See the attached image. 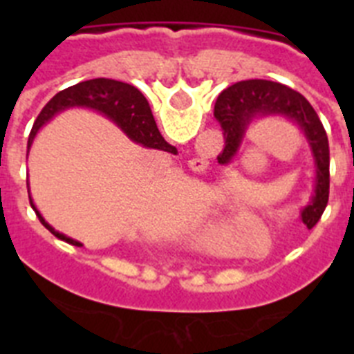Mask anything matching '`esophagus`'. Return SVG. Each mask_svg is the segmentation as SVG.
<instances>
[{
	"instance_id": "esophagus-1",
	"label": "esophagus",
	"mask_w": 354,
	"mask_h": 354,
	"mask_svg": "<svg viewBox=\"0 0 354 354\" xmlns=\"http://www.w3.org/2000/svg\"><path fill=\"white\" fill-rule=\"evenodd\" d=\"M189 165H192V168H193V170H196V171H204L205 168H207V165H209V162L205 161V159L193 158L192 161H189Z\"/></svg>"
}]
</instances>
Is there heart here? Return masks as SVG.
Returning a JSON list of instances; mask_svg holds the SVG:
<instances>
[{
	"label": "heart",
	"instance_id": "heart-1",
	"mask_svg": "<svg viewBox=\"0 0 354 354\" xmlns=\"http://www.w3.org/2000/svg\"><path fill=\"white\" fill-rule=\"evenodd\" d=\"M214 223L216 221L214 220H204L202 221V223L198 225V227L195 228V236L198 237V239H205V237L209 236V234H211V230H212V227H214ZM228 227H234V221H228Z\"/></svg>",
	"mask_w": 354,
	"mask_h": 354
}]
</instances>
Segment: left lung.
<instances>
[{
  "mask_svg": "<svg viewBox=\"0 0 354 354\" xmlns=\"http://www.w3.org/2000/svg\"><path fill=\"white\" fill-rule=\"evenodd\" d=\"M214 117L220 120L223 129L225 149L218 156V162L225 167L236 161L246 133L261 118L280 117L298 127L314 162V192L299 211V218L308 228L314 227L323 214L330 195V149L323 122L310 102L286 84L250 80L232 84L218 95Z\"/></svg>",
  "mask_w": 354,
  "mask_h": 354,
  "instance_id": "1",
  "label": "left lung"
}]
</instances>
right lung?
Listing matches in <instances>:
<instances>
[{"label": "right lung", "mask_w": 354, "mask_h": 354, "mask_svg": "<svg viewBox=\"0 0 354 354\" xmlns=\"http://www.w3.org/2000/svg\"><path fill=\"white\" fill-rule=\"evenodd\" d=\"M72 108H84L92 109L97 113L104 115L108 120H111L122 133L126 134L127 138L134 143H140L147 149L162 150V152H170V154H177V149L174 145L162 138L159 133L156 120L152 117L150 106L143 93L138 88H134L133 84L122 83V81L106 80V77H97V80L81 81V83L68 86V88L62 90L56 93L48 104L44 106L40 115L37 117L33 129L30 133V140H28V152L31 149V143L35 140L37 133L42 129L46 124L53 120L56 115L64 113L67 109ZM28 195H30V180H28ZM31 207L35 209L37 216H39L40 223L48 228L49 232L55 234L58 239H64L74 246H83V243L72 239V237L65 236V234L58 232L48 221L44 220V216L33 204V198L30 195Z\"/></svg>", "instance_id": "1"}]
</instances>
